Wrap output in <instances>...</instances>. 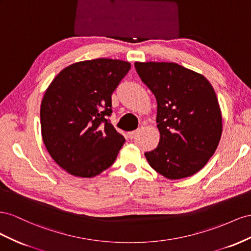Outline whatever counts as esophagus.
Returning <instances> with one entry per match:
<instances>
[{
    "mask_svg": "<svg viewBox=\"0 0 251 251\" xmlns=\"http://www.w3.org/2000/svg\"><path fill=\"white\" fill-rule=\"evenodd\" d=\"M139 133H140V129H137V130H133V131L129 132V133H128V135H129V138L132 140V139L137 138Z\"/></svg>",
    "mask_w": 251,
    "mask_h": 251,
    "instance_id": "34e87169",
    "label": "esophagus"
}]
</instances>
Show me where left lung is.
<instances>
[{
	"label": "left lung",
	"instance_id": "obj_1",
	"mask_svg": "<svg viewBox=\"0 0 251 251\" xmlns=\"http://www.w3.org/2000/svg\"><path fill=\"white\" fill-rule=\"evenodd\" d=\"M134 67L157 103L160 142L145 152L149 165L170 180L193 176L221 140L222 114L211 84L176 63L135 62Z\"/></svg>",
	"mask_w": 251,
	"mask_h": 251
}]
</instances>
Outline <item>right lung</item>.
Masks as SVG:
<instances>
[{
    "label": "right lung",
    "mask_w": 251,
    "mask_h": 251,
    "mask_svg": "<svg viewBox=\"0 0 251 251\" xmlns=\"http://www.w3.org/2000/svg\"><path fill=\"white\" fill-rule=\"evenodd\" d=\"M130 63L96 59L64 68L41 104V129L47 151L68 174L92 177L109 168L125 143L112 126L111 95Z\"/></svg>",
    "instance_id": "add662e5"
}]
</instances>
